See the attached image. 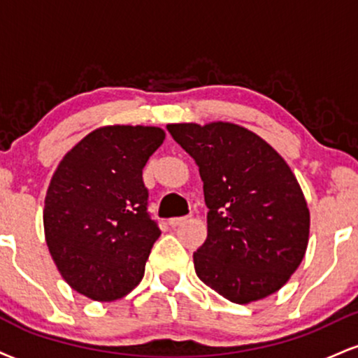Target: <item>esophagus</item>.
I'll list each match as a JSON object with an SVG mask.
<instances>
[{
    "instance_id": "34e87169",
    "label": "esophagus",
    "mask_w": 358,
    "mask_h": 358,
    "mask_svg": "<svg viewBox=\"0 0 358 358\" xmlns=\"http://www.w3.org/2000/svg\"><path fill=\"white\" fill-rule=\"evenodd\" d=\"M187 220H188V217H175V219H170L168 224H170V227H178V225H182L183 222H187Z\"/></svg>"
}]
</instances>
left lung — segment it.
I'll return each instance as SVG.
<instances>
[{"instance_id":"1","label":"left lung","mask_w":358,"mask_h":358,"mask_svg":"<svg viewBox=\"0 0 358 358\" xmlns=\"http://www.w3.org/2000/svg\"><path fill=\"white\" fill-rule=\"evenodd\" d=\"M166 127L203 182L207 239L193 252L196 276L237 305L276 293L301 264L310 239V208L289 165L234 122Z\"/></svg>"}]
</instances>
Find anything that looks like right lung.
Masks as SVG:
<instances>
[{
  "label": "right lung",
  "instance_id": "add662e5",
  "mask_svg": "<svg viewBox=\"0 0 358 358\" xmlns=\"http://www.w3.org/2000/svg\"><path fill=\"white\" fill-rule=\"evenodd\" d=\"M165 136L156 126L97 127L53 171L45 241L62 278L85 298L116 301L145 276L162 232L146 212L143 168Z\"/></svg>",
  "mask_w": 358,
  "mask_h": 358
}]
</instances>
